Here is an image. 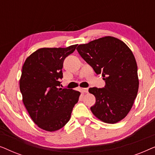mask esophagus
<instances>
[{"label":"esophagus","instance_id":"obj_1","mask_svg":"<svg viewBox=\"0 0 155 155\" xmlns=\"http://www.w3.org/2000/svg\"><path fill=\"white\" fill-rule=\"evenodd\" d=\"M81 90L82 92H84V93L88 92V88H81Z\"/></svg>","mask_w":155,"mask_h":155}]
</instances>
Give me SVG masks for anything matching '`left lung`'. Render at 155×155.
I'll return each instance as SVG.
<instances>
[{
  "mask_svg": "<svg viewBox=\"0 0 155 155\" xmlns=\"http://www.w3.org/2000/svg\"><path fill=\"white\" fill-rule=\"evenodd\" d=\"M77 50L82 58L101 74L106 85L92 87L89 92L96 99L92 114L101 121L116 124L126 117L136 98L139 87L137 66L130 48L111 36L80 44Z\"/></svg>",
  "mask_w": 155,
  "mask_h": 155,
  "instance_id": "8db88e82",
  "label": "left lung"
}]
</instances>
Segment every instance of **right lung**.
I'll return each mask as SVG.
<instances>
[{
    "label": "right lung",
    "instance_id": "add662e5",
    "mask_svg": "<svg viewBox=\"0 0 155 155\" xmlns=\"http://www.w3.org/2000/svg\"><path fill=\"white\" fill-rule=\"evenodd\" d=\"M77 46L39 48L22 65L20 90L23 104L34 123L46 131L63 128L78 101L80 92L59 87L63 61Z\"/></svg>",
    "mask_w": 155,
    "mask_h": 155
}]
</instances>
